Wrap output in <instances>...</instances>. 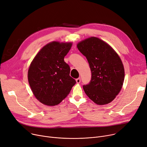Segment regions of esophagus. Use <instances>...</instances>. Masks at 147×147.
<instances>
[{
    "label": "esophagus",
    "instance_id": "obj_1",
    "mask_svg": "<svg viewBox=\"0 0 147 147\" xmlns=\"http://www.w3.org/2000/svg\"><path fill=\"white\" fill-rule=\"evenodd\" d=\"M76 82H77V83H80L81 82V78H77L76 79Z\"/></svg>",
    "mask_w": 147,
    "mask_h": 147
}]
</instances>
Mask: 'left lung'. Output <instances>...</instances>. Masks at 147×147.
Segmentation results:
<instances>
[{
    "label": "left lung",
    "instance_id": "1",
    "mask_svg": "<svg viewBox=\"0 0 147 147\" xmlns=\"http://www.w3.org/2000/svg\"><path fill=\"white\" fill-rule=\"evenodd\" d=\"M77 48L86 57L91 71L90 83L83 86L85 93L97 104H109L118 95L124 83L121 59L107 43L95 37L80 42Z\"/></svg>",
    "mask_w": 147,
    "mask_h": 147
}]
</instances>
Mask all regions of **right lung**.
Segmentation results:
<instances>
[{
	"mask_svg": "<svg viewBox=\"0 0 147 147\" xmlns=\"http://www.w3.org/2000/svg\"><path fill=\"white\" fill-rule=\"evenodd\" d=\"M72 44L53 42L45 46L32 61L28 81L33 94L42 103L59 104L76 83L70 76V67L64 58Z\"/></svg>",
	"mask_w": 147,
	"mask_h": 147,
	"instance_id": "obj_1",
	"label": "right lung"
}]
</instances>
